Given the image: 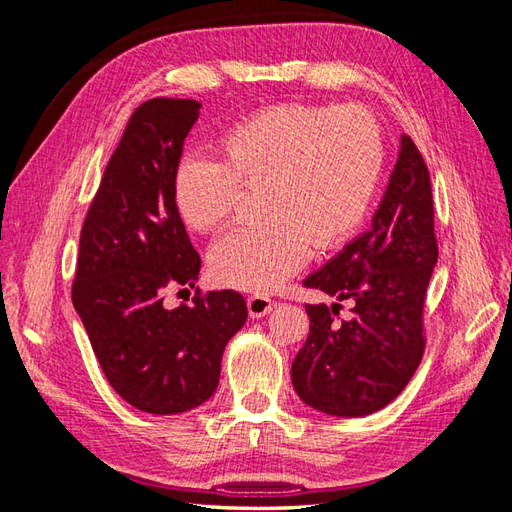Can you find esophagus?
I'll list each match as a JSON object with an SVG mask.
<instances>
[{
    "label": "esophagus",
    "mask_w": 512,
    "mask_h": 512,
    "mask_svg": "<svg viewBox=\"0 0 512 512\" xmlns=\"http://www.w3.org/2000/svg\"><path fill=\"white\" fill-rule=\"evenodd\" d=\"M277 307V303L269 297H265V294H254V297L247 299V312H250V318H262L271 314L273 309Z\"/></svg>",
    "instance_id": "esophagus-1"
}]
</instances>
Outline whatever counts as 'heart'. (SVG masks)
<instances>
[{
  "instance_id": "1",
  "label": "heart",
  "mask_w": 512,
  "mask_h": 512,
  "mask_svg": "<svg viewBox=\"0 0 512 512\" xmlns=\"http://www.w3.org/2000/svg\"><path fill=\"white\" fill-rule=\"evenodd\" d=\"M222 160L190 153L173 175V203L196 230L222 226L241 183L265 185L269 218L230 230L211 247L213 277L224 286L269 292L299 271L312 245L331 250L359 228L374 203L384 141L361 108L280 104L230 128Z\"/></svg>"
}]
</instances>
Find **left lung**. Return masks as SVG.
Returning a JSON list of instances; mask_svg holds the SVG:
<instances>
[{"instance_id": "1", "label": "left lung", "mask_w": 512, "mask_h": 512, "mask_svg": "<svg viewBox=\"0 0 512 512\" xmlns=\"http://www.w3.org/2000/svg\"><path fill=\"white\" fill-rule=\"evenodd\" d=\"M438 262L429 170L401 134L397 162L369 230L305 277L331 305H305L309 335L294 356L303 404L331 416H367L406 389L423 359V303ZM351 316L338 318L341 301Z\"/></svg>"}]
</instances>
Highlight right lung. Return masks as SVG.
I'll return each mask as SVG.
<instances>
[{
    "label": "right lung",
    "instance_id": "add662e5",
    "mask_svg": "<svg viewBox=\"0 0 512 512\" xmlns=\"http://www.w3.org/2000/svg\"><path fill=\"white\" fill-rule=\"evenodd\" d=\"M200 102L153 98L130 117L85 218L72 303L106 380L147 414L203 406L222 354L247 320L239 292L168 309L164 292L198 280L200 256L173 203V175Z\"/></svg>",
    "mask_w": 512,
    "mask_h": 512
}]
</instances>
